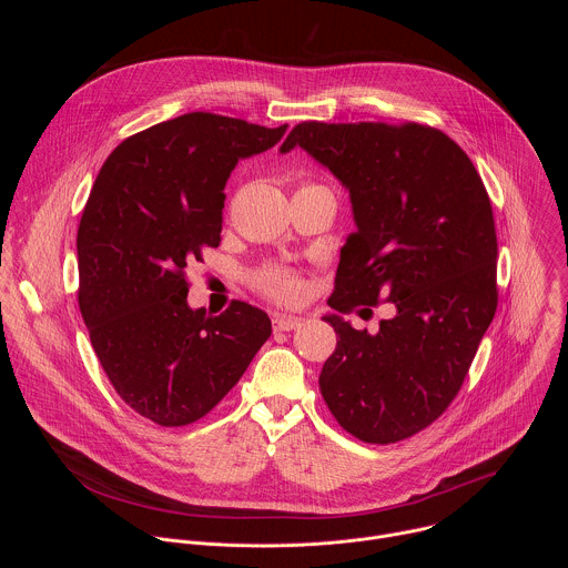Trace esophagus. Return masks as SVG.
Returning <instances> with one entry per match:
<instances>
[{"label": "esophagus", "mask_w": 568, "mask_h": 568, "mask_svg": "<svg viewBox=\"0 0 568 568\" xmlns=\"http://www.w3.org/2000/svg\"><path fill=\"white\" fill-rule=\"evenodd\" d=\"M303 326V318L301 316H292V314H274V331H298Z\"/></svg>", "instance_id": "1"}]
</instances>
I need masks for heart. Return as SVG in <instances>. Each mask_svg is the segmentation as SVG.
Here are the masks:
<instances>
[{"instance_id": "obj_1", "label": "heart", "mask_w": 568, "mask_h": 568, "mask_svg": "<svg viewBox=\"0 0 568 568\" xmlns=\"http://www.w3.org/2000/svg\"><path fill=\"white\" fill-rule=\"evenodd\" d=\"M261 287L265 294L278 301H292L298 294L296 278L285 270H270L261 276Z\"/></svg>"}]
</instances>
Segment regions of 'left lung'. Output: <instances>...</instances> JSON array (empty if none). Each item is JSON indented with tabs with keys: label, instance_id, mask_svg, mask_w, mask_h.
<instances>
[{
	"label": "left lung",
	"instance_id": "1",
	"mask_svg": "<svg viewBox=\"0 0 568 568\" xmlns=\"http://www.w3.org/2000/svg\"><path fill=\"white\" fill-rule=\"evenodd\" d=\"M305 150L348 191L355 233L342 247L333 310L396 303L381 333L323 316L337 348L318 388L364 443H397L456 397L497 312L493 204L469 156L445 132L386 123H298L281 152Z\"/></svg>",
	"mask_w": 568,
	"mask_h": 568
}]
</instances>
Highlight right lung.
Masks as SVG:
<instances>
[{
	"label": "right lung",
	"instance_id": "obj_1",
	"mask_svg": "<svg viewBox=\"0 0 568 568\" xmlns=\"http://www.w3.org/2000/svg\"><path fill=\"white\" fill-rule=\"evenodd\" d=\"M285 130L191 112L128 136L94 182L75 240L78 305L121 399L161 427L206 416L272 335L245 301L193 310L186 267L220 245L237 161Z\"/></svg>",
	"mask_w": 568,
	"mask_h": 568
}]
</instances>
